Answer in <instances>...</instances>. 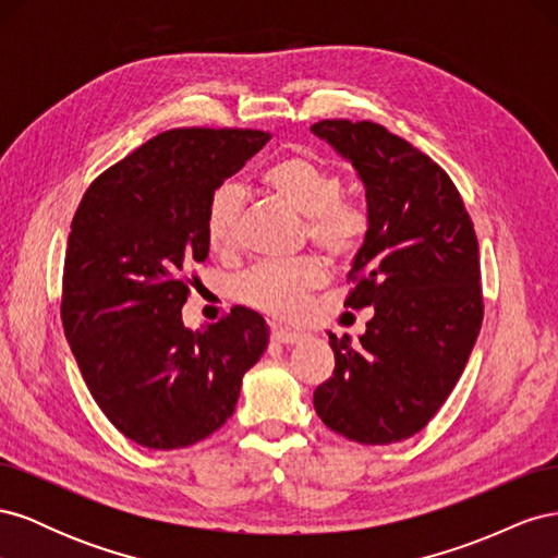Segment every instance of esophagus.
<instances>
[{
  "label": "esophagus",
  "mask_w": 558,
  "mask_h": 558,
  "mask_svg": "<svg viewBox=\"0 0 558 558\" xmlns=\"http://www.w3.org/2000/svg\"><path fill=\"white\" fill-rule=\"evenodd\" d=\"M302 332L295 330H286V328H272V340L281 342V344H298L302 340Z\"/></svg>",
  "instance_id": "esophagus-1"
}]
</instances>
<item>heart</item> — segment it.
<instances>
[{
    "mask_svg": "<svg viewBox=\"0 0 558 558\" xmlns=\"http://www.w3.org/2000/svg\"><path fill=\"white\" fill-rule=\"evenodd\" d=\"M265 185L286 207L307 218L305 238L332 260L356 256L373 230V214L361 199L344 197V179L332 167L310 156H291L269 167ZM244 191L234 181L218 185L207 202L205 238L211 251L240 248ZM326 279L316 258L293 263H263L238 281V298L275 318L293 320L305 310L310 295Z\"/></svg>",
    "mask_w": 558,
    "mask_h": 558,
    "instance_id": "obj_1",
    "label": "heart"
}]
</instances>
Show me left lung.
<instances>
[{
    "mask_svg": "<svg viewBox=\"0 0 558 558\" xmlns=\"http://www.w3.org/2000/svg\"><path fill=\"white\" fill-rule=\"evenodd\" d=\"M312 132L365 183L373 230L344 307H375L361 344L330 332L335 369L314 410L361 445L408 440L453 391L482 328L475 226L442 167L384 125L330 118Z\"/></svg>",
    "mask_w": 558,
    "mask_h": 558,
    "instance_id": "left-lung-1",
    "label": "left lung"
}]
</instances>
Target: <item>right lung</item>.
<instances>
[{"instance_id":"obj_1","label":"right lung","mask_w":558,"mask_h":558,"mask_svg":"<svg viewBox=\"0 0 558 558\" xmlns=\"http://www.w3.org/2000/svg\"><path fill=\"white\" fill-rule=\"evenodd\" d=\"M263 130L160 132L99 174L74 214L60 316L99 410L132 442L181 449L232 416L267 347L260 314L234 307L189 330L181 307L207 258L211 193L267 144Z\"/></svg>"}]
</instances>
